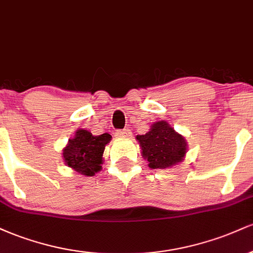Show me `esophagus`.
<instances>
[{
	"label": "esophagus",
	"instance_id": "esophagus-1",
	"mask_svg": "<svg viewBox=\"0 0 253 253\" xmlns=\"http://www.w3.org/2000/svg\"><path fill=\"white\" fill-rule=\"evenodd\" d=\"M115 134L119 138H127V136H130V130L129 129H118L117 132H115Z\"/></svg>",
	"mask_w": 253,
	"mask_h": 253
}]
</instances>
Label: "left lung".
I'll return each mask as SVG.
<instances>
[{
    "mask_svg": "<svg viewBox=\"0 0 253 253\" xmlns=\"http://www.w3.org/2000/svg\"><path fill=\"white\" fill-rule=\"evenodd\" d=\"M143 156L151 169H165L182 161L187 152V144L181 134L165 121L153 124L146 134L138 135Z\"/></svg>",
    "mask_w": 253,
    "mask_h": 253,
    "instance_id": "obj_1",
    "label": "left lung"
}]
</instances>
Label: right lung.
Instances as JSON below:
<instances>
[{"label":"right lung","mask_w":253,"mask_h":253,"mask_svg":"<svg viewBox=\"0 0 253 253\" xmlns=\"http://www.w3.org/2000/svg\"><path fill=\"white\" fill-rule=\"evenodd\" d=\"M110 134L92 135L89 130L78 129L63 151V157L69 167L85 176H94L101 170L102 155Z\"/></svg>","instance_id":"right-lung-1"}]
</instances>
